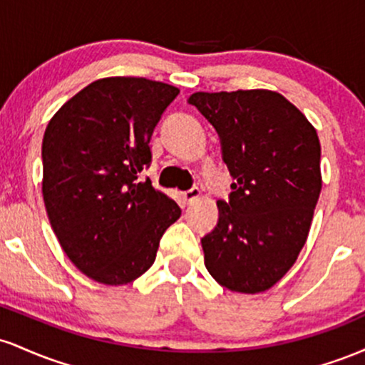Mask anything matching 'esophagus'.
Instances as JSON below:
<instances>
[{"label": "esophagus", "mask_w": 365, "mask_h": 365, "mask_svg": "<svg viewBox=\"0 0 365 365\" xmlns=\"http://www.w3.org/2000/svg\"><path fill=\"white\" fill-rule=\"evenodd\" d=\"M199 195H200V190H199V188H197V187H192L190 190H185V192H182V199L185 200L187 204H190L192 200H195L197 197H199Z\"/></svg>", "instance_id": "esophagus-1"}]
</instances>
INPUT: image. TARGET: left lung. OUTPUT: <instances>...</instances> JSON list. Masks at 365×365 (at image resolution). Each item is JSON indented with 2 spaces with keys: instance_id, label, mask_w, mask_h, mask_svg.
Listing matches in <instances>:
<instances>
[{
  "instance_id": "obj_1",
  "label": "left lung",
  "mask_w": 365,
  "mask_h": 365,
  "mask_svg": "<svg viewBox=\"0 0 365 365\" xmlns=\"http://www.w3.org/2000/svg\"><path fill=\"white\" fill-rule=\"evenodd\" d=\"M188 104L216 128L232 183L217 225L200 238L221 287L259 293L287 274L307 240L321 194L316 128L282 94L195 92Z\"/></svg>"
}]
</instances>
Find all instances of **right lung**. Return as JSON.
<instances>
[{
	"mask_svg": "<svg viewBox=\"0 0 365 365\" xmlns=\"http://www.w3.org/2000/svg\"><path fill=\"white\" fill-rule=\"evenodd\" d=\"M168 83L110 77L58 110L43 139V195L61 249L83 274L127 284L153 266L163 233L182 215L140 171L150 135L178 96Z\"/></svg>",
	"mask_w": 365,
	"mask_h": 365,
	"instance_id": "right-lung-1",
	"label": "right lung"
}]
</instances>
